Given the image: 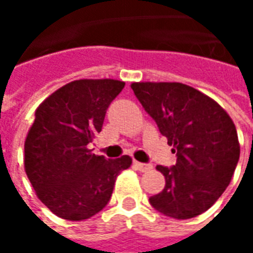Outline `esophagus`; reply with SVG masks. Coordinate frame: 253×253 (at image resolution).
Here are the masks:
<instances>
[{
	"mask_svg": "<svg viewBox=\"0 0 253 253\" xmlns=\"http://www.w3.org/2000/svg\"><path fill=\"white\" fill-rule=\"evenodd\" d=\"M134 166H135V169H138V171H142V172L149 171L153 167L151 163H139V162H135V160H134Z\"/></svg>",
	"mask_w": 253,
	"mask_h": 253,
	"instance_id": "obj_1",
	"label": "esophagus"
}]
</instances>
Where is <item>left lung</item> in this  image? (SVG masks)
<instances>
[{
	"instance_id": "1",
	"label": "left lung",
	"mask_w": 253,
	"mask_h": 253,
	"mask_svg": "<svg viewBox=\"0 0 253 253\" xmlns=\"http://www.w3.org/2000/svg\"><path fill=\"white\" fill-rule=\"evenodd\" d=\"M131 89L176 156L174 166L156 167L166 176V186L149 199L151 206L174 219L206 212L229 186L240 159L230 116L188 84L139 82Z\"/></svg>"
}]
</instances>
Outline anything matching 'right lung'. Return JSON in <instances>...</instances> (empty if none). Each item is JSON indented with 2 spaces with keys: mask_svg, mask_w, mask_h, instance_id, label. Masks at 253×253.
Masks as SVG:
<instances>
[{
  "mask_svg": "<svg viewBox=\"0 0 253 253\" xmlns=\"http://www.w3.org/2000/svg\"><path fill=\"white\" fill-rule=\"evenodd\" d=\"M125 87L114 79H81L47 97L35 111L24 144V167L35 193L57 216L84 220L108 204L116 176L131 157L91 153L107 109Z\"/></svg>",
  "mask_w": 253,
  "mask_h": 253,
  "instance_id": "add662e5",
  "label": "right lung"
}]
</instances>
